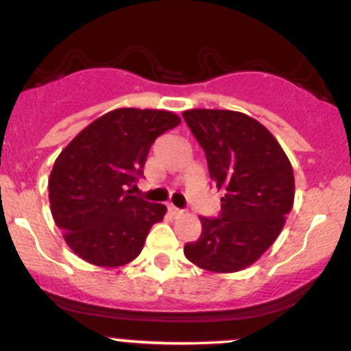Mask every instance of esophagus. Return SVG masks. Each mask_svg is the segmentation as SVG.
Masks as SVG:
<instances>
[{"label":"esophagus","instance_id":"esophagus-1","mask_svg":"<svg viewBox=\"0 0 351 351\" xmlns=\"http://www.w3.org/2000/svg\"><path fill=\"white\" fill-rule=\"evenodd\" d=\"M168 212L171 213L173 217H180V215H183V210H182V208H178V206L171 205V204L168 205Z\"/></svg>","mask_w":351,"mask_h":351}]
</instances>
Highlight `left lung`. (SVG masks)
I'll list each match as a JSON object with an SVG mask.
<instances>
[{"label":"left lung","mask_w":351,"mask_h":351,"mask_svg":"<svg viewBox=\"0 0 351 351\" xmlns=\"http://www.w3.org/2000/svg\"><path fill=\"white\" fill-rule=\"evenodd\" d=\"M183 117L223 193L219 219L200 217L202 235L186 243L185 256L210 272L242 271L281 234L294 202L293 166L278 139L247 114L190 109Z\"/></svg>","instance_id":"obj_1"}]
</instances>
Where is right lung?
Segmentation results:
<instances>
[{"mask_svg":"<svg viewBox=\"0 0 351 351\" xmlns=\"http://www.w3.org/2000/svg\"><path fill=\"white\" fill-rule=\"evenodd\" d=\"M180 123L169 110L114 109L62 149L49 180L50 210L80 259L121 267L139 256L166 206L134 197L129 188L143 176L154 139Z\"/></svg>","mask_w":351,"mask_h":351,"instance_id":"right-lung-1","label":"right lung"}]
</instances>
